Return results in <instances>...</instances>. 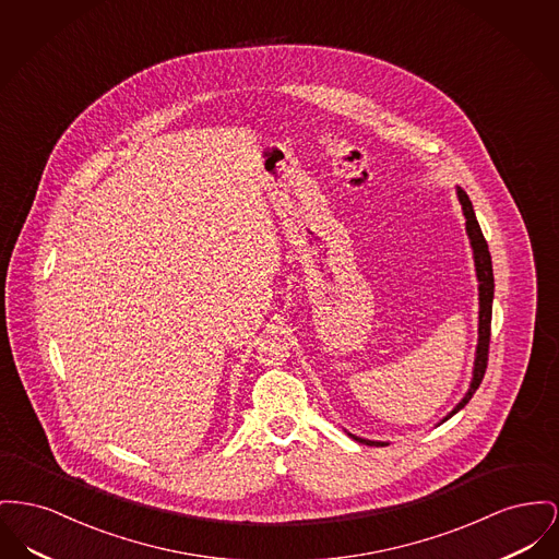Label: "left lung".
<instances>
[{"mask_svg": "<svg viewBox=\"0 0 559 559\" xmlns=\"http://www.w3.org/2000/svg\"><path fill=\"white\" fill-rule=\"evenodd\" d=\"M460 204H462V213L466 217V234L471 238V247H473V255H475V270H477V281H479V344H477V359H475V369H473V382L468 393L464 394V399L460 401L459 405L452 409V414L448 418H452L456 412H460L475 391L479 389L484 376H486V367H488V353H490V329H492V299H493V272H492V258L488 251V242L484 238V231L479 228V222L475 217L473 204L466 197L464 190L459 188ZM445 418V420H448ZM357 441L367 443V445H386L380 441H367V439H359Z\"/></svg>", "mask_w": 559, "mask_h": 559, "instance_id": "left-lung-1", "label": "left lung"}]
</instances>
